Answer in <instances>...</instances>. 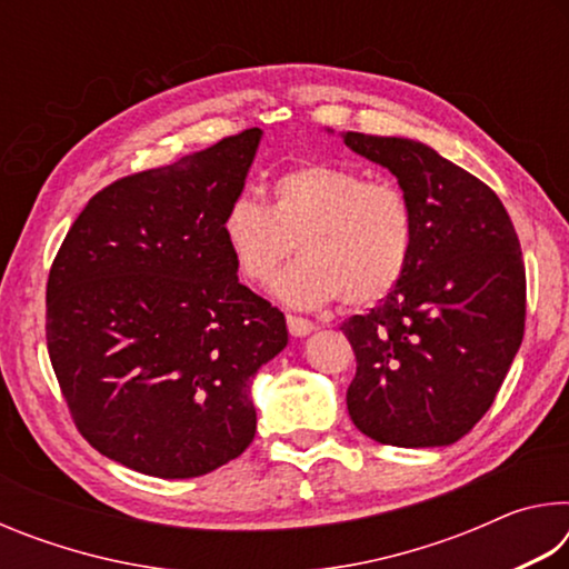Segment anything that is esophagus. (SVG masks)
I'll return each instance as SVG.
<instances>
[{"mask_svg":"<svg viewBox=\"0 0 569 569\" xmlns=\"http://www.w3.org/2000/svg\"><path fill=\"white\" fill-rule=\"evenodd\" d=\"M286 323H288V331H291V336H296V339H301V336H308L316 329L308 319H301V316H291V313L286 316Z\"/></svg>","mask_w":569,"mask_h":569,"instance_id":"obj_1","label":"esophagus"}]
</instances>
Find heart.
Segmentation results:
<instances>
[{"label": "heart", "mask_w": 569, "mask_h": 569, "mask_svg": "<svg viewBox=\"0 0 569 569\" xmlns=\"http://www.w3.org/2000/svg\"><path fill=\"white\" fill-rule=\"evenodd\" d=\"M413 208L391 180L308 162L273 178L268 206L240 196L220 218V238L243 281L263 286L291 253L298 261L273 281V293L296 308H319L341 296L346 306L381 301L407 271Z\"/></svg>", "instance_id": "heart-1"}]
</instances>
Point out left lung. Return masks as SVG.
<instances>
[{
	"label": "left lung",
	"instance_id": "8db88e82",
	"mask_svg": "<svg viewBox=\"0 0 569 569\" xmlns=\"http://www.w3.org/2000/svg\"><path fill=\"white\" fill-rule=\"evenodd\" d=\"M413 208L401 281L341 331L356 353L351 421L391 447L455 445L492 407L525 336V263L502 200L435 148L346 132Z\"/></svg>",
	"mask_w": 569,
	"mask_h": 569
}]
</instances>
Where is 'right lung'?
I'll list each match as a JSON object with an SVG mask.
<instances>
[{"label":"right lung","mask_w":569,"mask_h":569,"mask_svg":"<svg viewBox=\"0 0 569 569\" xmlns=\"http://www.w3.org/2000/svg\"><path fill=\"white\" fill-rule=\"evenodd\" d=\"M263 130L112 182L47 281V351L77 429L122 467L208 475L256 437L253 377L288 343L283 313L238 281L220 218Z\"/></svg>","instance_id":"1"}]
</instances>
